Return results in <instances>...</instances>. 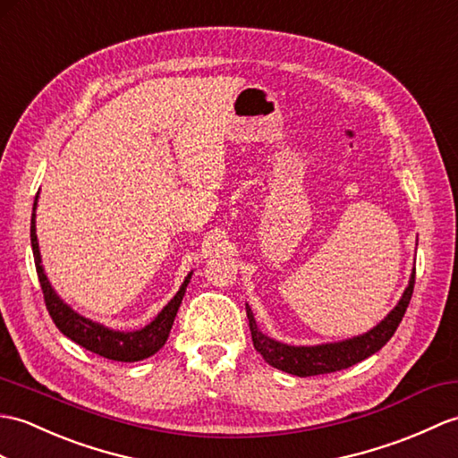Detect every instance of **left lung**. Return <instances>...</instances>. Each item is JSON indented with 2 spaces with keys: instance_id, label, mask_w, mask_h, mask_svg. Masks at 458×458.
Segmentation results:
<instances>
[{
  "instance_id": "8db88e82",
  "label": "left lung",
  "mask_w": 458,
  "mask_h": 458,
  "mask_svg": "<svg viewBox=\"0 0 458 458\" xmlns=\"http://www.w3.org/2000/svg\"><path fill=\"white\" fill-rule=\"evenodd\" d=\"M413 284H416V271L411 273L408 289L403 291L398 306L375 329H370V332H367L365 335L347 339V342H342V344H327V345H316V347L284 345V344L275 342V339L267 335H263L258 329V324H255L253 314L248 306L246 310H248L253 347L255 351H259V355L265 359V363H269L271 367L296 377H316V375L337 373V370L342 369H349L357 365L359 360L375 355L377 351L385 347L388 339L394 335L403 314H406V308L411 301Z\"/></svg>"
}]
</instances>
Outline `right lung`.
<instances>
[{
	"instance_id": "add662e5",
	"label": "right lung",
	"mask_w": 458,
	"mask_h": 458,
	"mask_svg": "<svg viewBox=\"0 0 458 458\" xmlns=\"http://www.w3.org/2000/svg\"><path fill=\"white\" fill-rule=\"evenodd\" d=\"M37 199H38V195L35 197L33 216H30V246H33L37 275H38L42 296H45V304H47V310L52 318V322H55L60 332L66 337H70L72 342H76L78 345L91 351V353L105 357V359L123 360V363H134V360H142L146 357L154 355L156 351L165 344L169 332H172L175 314L179 310L181 301H183V294H185L191 275L185 279V283L181 284V289L174 296L172 302H169L164 310L157 314L156 320L152 324H148L144 329L124 334V332H113V329L95 324V322L88 320V318H83V316L73 312L70 306L64 304L58 299L55 289L50 286L45 271H42L37 230H35Z\"/></svg>"
}]
</instances>
